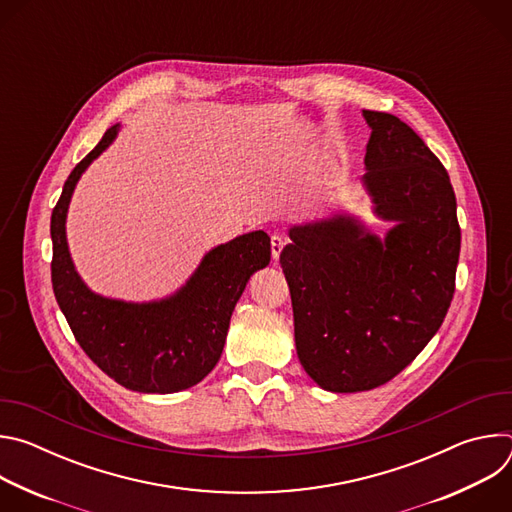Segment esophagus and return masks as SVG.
<instances>
[{
  "instance_id": "34e87169",
  "label": "esophagus",
  "mask_w": 512,
  "mask_h": 512,
  "mask_svg": "<svg viewBox=\"0 0 512 512\" xmlns=\"http://www.w3.org/2000/svg\"><path fill=\"white\" fill-rule=\"evenodd\" d=\"M283 245H285V239L281 235H273L271 237V257L277 261L281 251H283Z\"/></svg>"
}]
</instances>
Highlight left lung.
Returning a JSON list of instances; mask_svg holds the SVG:
<instances>
[{"label": "left lung", "instance_id": "left-lung-1", "mask_svg": "<svg viewBox=\"0 0 512 512\" xmlns=\"http://www.w3.org/2000/svg\"><path fill=\"white\" fill-rule=\"evenodd\" d=\"M362 176L381 241L352 216L291 227L279 255L298 358L326 391H371L397 377L440 330L456 289L460 225L442 162L399 117L362 111Z\"/></svg>", "mask_w": 512, "mask_h": 512}]
</instances>
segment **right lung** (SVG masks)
I'll return each mask as SVG.
<instances>
[{"mask_svg":"<svg viewBox=\"0 0 512 512\" xmlns=\"http://www.w3.org/2000/svg\"><path fill=\"white\" fill-rule=\"evenodd\" d=\"M119 125L105 131L95 150L64 182L52 210V289L81 348L97 367L125 389L176 393L200 383L221 358L233 310L249 277L269 265L267 233L253 231L208 251L174 296L127 304L101 298L83 283L66 245V210L81 174L115 139Z\"/></svg>","mask_w":512,"mask_h":512,"instance_id":"obj_1","label":"right lung"}]
</instances>
